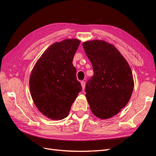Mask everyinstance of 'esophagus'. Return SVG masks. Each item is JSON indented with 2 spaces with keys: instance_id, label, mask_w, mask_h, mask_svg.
<instances>
[{
  "instance_id": "esophagus-1",
  "label": "esophagus",
  "mask_w": 156,
  "mask_h": 156,
  "mask_svg": "<svg viewBox=\"0 0 156 156\" xmlns=\"http://www.w3.org/2000/svg\"><path fill=\"white\" fill-rule=\"evenodd\" d=\"M81 87H82L83 90H84V88H85V82H84V81H81Z\"/></svg>"
}]
</instances>
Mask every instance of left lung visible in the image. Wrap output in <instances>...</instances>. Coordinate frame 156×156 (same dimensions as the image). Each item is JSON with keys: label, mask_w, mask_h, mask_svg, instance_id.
Returning <instances> with one entry per match:
<instances>
[{"label": "left lung", "mask_w": 156, "mask_h": 156, "mask_svg": "<svg viewBox=\"0 0 156 156\" xmlns=\"http://www.w3.org/2000/svg\"><path fill=\"white\" fill-rule=\"evenodd\" d=\"M94 75L86 84V97L93 114L108 119L129 102L134 81L129 64L115 45L94 40L83 43Z\"/></svg>", "instance_id": "1"}]
</instances>
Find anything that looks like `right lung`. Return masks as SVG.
I'll list each match as a JSON object with an SVG mask.
<instances>
[{"instance_id":"obj_1","label":"right lung","mask_w":156,"mask_h":156,"mask_svg":"<svg viewBox=\"0 0 156 156\" xmlns=\"http://www.w3.org/2000/svg\"><path fill=\"white\" fill-rule=\"evenodd\" d=\"M80 42L74 38L55 42L44 52L32 70L31 97L38 111L49 119L67 117L82 90L72 64Z\"/></svg>"}]
</instances>
